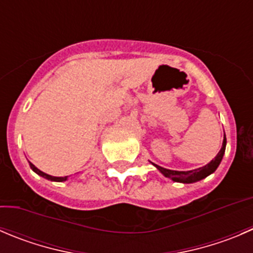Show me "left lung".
Returning a JSON list of instances; mask_svg holds the SVG:
<instances>
[{
  "label": "left lung",
  "mask_w": 253,
  "mask_h": 253,
  "mask_svg": "<svg viewBox=\"0 0 253 253\" xmlns=\"http://www.w3.org/2000/svg\"><path fill=\"white\" fill-rule=\"evenodd\" d=\"M225 148H226V137H224V142H222V147L220 149V152L217 153V156L210 162L209 164H207L205 167H202L199 169H194V170H188V171H179V170H170V169L162 168L159 166H154L167 176V178H170L174 181H180V183H194V181L202 180V179L207 178L209 174L214 173L216 170V168L219 167L220 162H221L222 157H224Z\"/></svg>",
  "instance_id": "8db88e82"
}]
</instances>
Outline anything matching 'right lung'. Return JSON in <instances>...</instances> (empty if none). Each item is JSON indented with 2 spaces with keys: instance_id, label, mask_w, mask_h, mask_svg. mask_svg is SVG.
<instances>
[{
  "instance_id": "obj_1",
  "label": "right lung",
  "mask_w": 253,
  "mask_h": 253,
  "mask_svg": "<svg viewBox=\"0 0 253 253\" xmlns=\"http://www.w3.org/2000/svg\"><path fill=\"white\" fill-rule=\"evenodd\" d=\"M29 166H31L32 170L36 171V173L38 174V175H41V176H43V178L48 179V180H53V181H64V180H67V176H51V175H49V174L43 173V171L39 170V169L37 168V167H34L33 164L31 163V162H29Z\"/></svg>"
}]
</instances>
